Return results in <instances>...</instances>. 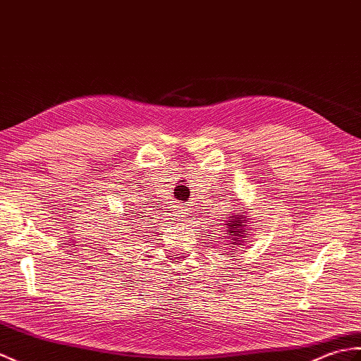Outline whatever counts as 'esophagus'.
<instances>
[{"label":"esophagus","instance_id":"esophagus-1","mask_svg":"<svg viewBox=\"0 0 361 361\" xmlns=\"http://www.w3.org/2000/svg\"><path fill=\"white\" fill-rule=\"evenodd\" d=\"M171 215L173 216V220H177V221H186L188 220L186 209H183L180 206H175V209L171 212Z\"/></svg>","mask_w":361,"mask_h":361}]
</instances>
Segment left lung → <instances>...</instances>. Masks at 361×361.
Returning <instances> with one entry per match:
<instances>
[{"label": "left lung", "instance_id": "1", "mask_svg": "<svg viewBox=\"0 0 361 361\" xmlns=\"http://www.w3.org/2000/svg\"><path fill=\"white\" fill-rule=\"evenodd\" d=\"M247 219L245 214L241 212H231L228 220L224 221V233L228 238L229 245L232 246H241L243 238L249 235V229L246 228Z\"/></svg>", "mask_w": 361, "mask_h": 361}]
</instances>
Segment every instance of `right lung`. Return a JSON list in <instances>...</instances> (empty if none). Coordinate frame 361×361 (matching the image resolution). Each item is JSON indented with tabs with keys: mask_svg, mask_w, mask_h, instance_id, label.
<instances>
[{
	"mask_svg": "<svg viewBox=\"0 0 361 361\" xmlns=\"http://www.w3.org/2000/svg\"><path fill=\"white\" fill-rule=\"evenodd\" d=\"M140 219H141V216H140Z\"/></svg>",
	"mask_w": 361,
	"mask_h": 361,
	"instance_id": "add662e5",
	"label": "right lung"
}]
</instances>
